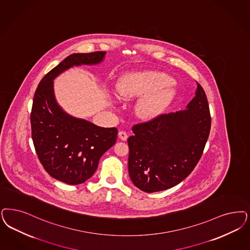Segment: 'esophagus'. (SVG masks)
<instances>
[{
    "instance_id": "34e87169",
    "label": "esophagus",
    "mask_w": 250,
    "mask_h": 250,
    "mask_svg": "<svg viewBox=\"0 0 250 250\" xmlns=\"http://www.w3.org/2000/svg\"><path fill=\"white\" fill-rule=\"evenodd\" d=\"M118 137H119L121 140L125 141V140L127 139V138H128V135H127V133H126L125 131H120V132L118 133Z\"/></svg>"
}]
</instances>
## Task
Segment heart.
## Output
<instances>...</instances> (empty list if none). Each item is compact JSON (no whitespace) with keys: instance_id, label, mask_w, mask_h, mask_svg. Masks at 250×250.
<instances>
[{"instance_id":"obj_1","label":"heart","mask_w":250,"mask_h":250,"mask_svg":"<svg viewBox=\"0 0 250 250\" xmlns=\"http://www.w3.org/2000/svg\"><path fill=\"white\" fill-rule=\"evenodd\" d=\"M172 78L159 71L131 72L121 77L116 93L121 100L142 97L137 104V113L142 119H151L164 111L175 93Z\"/></svg>"}]
</instances>
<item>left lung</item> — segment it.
Masks as SVG:
<instances>
[{"instance_id": "left-lung-1", "label": "left lung", "mask_w": 250, "mask_h": 250, "mask_svg": "<svg viewBox=\"0 0 250 250\" xmlns=\"http://www.w3.org/2000/svg\"><path fill=\"white\" fill-rule=\"evenodd\" d=\"M210 120L206 94L198 84L196 96L186 110L134 125V135L127 139L131 181L146 193L181 183L201 158Z\"/></svg>"}]
</instances>
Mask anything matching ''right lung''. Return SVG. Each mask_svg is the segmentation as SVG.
I'll return each mask as SVG.
<instances>
[{
    "label": "right lung",
    "mask_w": 250,
    "mask_h": 250,
    "mask_svg": "<svg viewBox=\"0 0 250 250\" xmlns=\"http://www.w3.org/2000/svg\"><path fill=\"white\" fill-rule=\"evenodd\" d=\"M105 54L69 55L42 79L35 92L30 123L36 152L46 172L68 185L82 184L94 174L101 157L115 144L117 128L70 115L56 101L53 80L71 67L99 64Z\"/></svg>",
    "instance_id": "add662e5"
}]
</instances>
